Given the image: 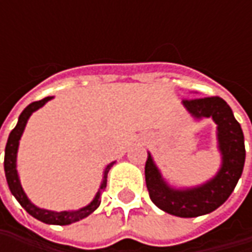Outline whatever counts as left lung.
<instances>
[{
    "mask_svg": "<svg viewBox=\"0 0 252 252\" xmlns=\"http://www.w3.org/2000/svg\"><path fill=\"white\" fill-rule=\"evenodd\" d=\"M195 121L212 118L216 123L218 150L221 162L218 172L196 187H174L162 177L160 168L147 151L146 185L153 203L178 218H198L221 206L237 185L246 161L244 134L227 102L219 96L182 102Z\"/></svg>",
    "mask_w": 252,
    "mask_h": 252,
    "instance_id": "8db88e82",
    "label": "left lung"
}]
</instances>
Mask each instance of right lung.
<instances>
[{"label": "right lung", "instance_id": "add662e5", "mask_svg": "<svg viewBox=\"0 0 252 252\" xmlns=\"http://www.w3.org/2000/svg\"><path fill=\"white\" fill-rule=\"evenodd\" d=\"M53 99V96H47L43 98L42 101L32 102L31 105H28L24 109V112L19 115L18 123L14 127V130L9 133V137L5 146V158H4V169L6 182L11 193L14 195L16 200L21 203V206L34 219L43 221L46 224H57V226H67L75 221H80L84 218L90 216L95 209L101 205V193L103 189L106 188V178H108V172L112 168V165L116 161H112L111 164L106 165V168L103 169V178H102L101 187L98 189L96 195L94 196L91 202L88 205H85L84 208L77 209V210H63V212H54V210H47V209L39 208L34 203L31 202V199L28 198V195L25 193L24 188L21 185V179L18 175V169H16V157H18V149H19V140L24 134L26 123L29 121L31 115L44 106V103Z\"/></svg>", "mask_w": 252, "mask_h": 252}]
</instances>
